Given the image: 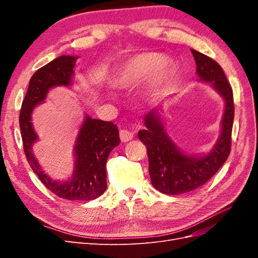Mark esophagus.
<instances>
[{
	"instance_id": "1",
	"label": "esophagus",
	"mask_w": 258,
	"mask_h": 258,
	"mask_svg": "<svg viewBox=\"0 0 258 258\" xmlns=\"http://www.w3.org/2000/svg\"><path fill=\"white\" fill-rule=\"evenodd\" d=\"M134 131L127 130V129H122L119 131V137L122 142H128L130 140L134 139Z\"/></svg>"
}]
</instances>
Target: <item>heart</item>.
<instances>
[{
  "label": "heart",
  "instance_id": "obj_1",
  "mask_svg": "<svg viewBox=\"0 0 258 258\" xmlns=\"http://www.w3.org/2000/svg\"><path fill=\"white\" fill-rule=\"evenodd\" d=\"M172 64L158 52H144L128 59L119 67L115 75V83L120 88L131 90L155 74L158 80L165 77Z\"/></svg>",
  "mask_w": 258,
  "mask_h": 258
}]
</instances>
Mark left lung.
<instances>
[{"label":"left lung","mask_w":258,"mask_h":258,"mask_svg":"<svg viewBox=\"0 0 258 258\" xmlns=\"http://www.w3.org/2000/svg\"><path fill=\"white\" fill-rule=\"evenodd\" d=\"M190 50L196 61L200 81L212 84L225 100L222 134L208 155L201 157L185 155L167 135L158 110H153L145 116L146 129L140 130L138 137L147 148L148 171L153 186L167 195L188 192L205 185L227 160L231 148L235 116L231 86L216 61L197 50Z\"/></svg>","instance_id":"left-lung-1"}]
</instances>
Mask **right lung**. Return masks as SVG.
Instances as JSON below:
<instances>
[{"mask_svg":"<svg viewBox=\"0 0 258 258\" xmlns=\"http://www.w3.org/2000/svg\"><path fill=\"white\" fill-rule=\"evenodd\" d=\"M77 57L60 56L32 75L19 115V126L27 160L42 183L58 197L68 200H93L106 189V160L120 143L119 132L112 121L86 115L74 147L75 167L71 179L54 181L46 174L32 153L37 135L31 122L34 107L43 103L48 91L57 86L72 85Z\"/></svg>","mask_w":258,"mask_h":258,"instance_id":"obj_1","label":"right lung"}]
</instances>
